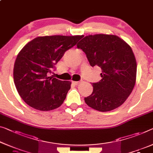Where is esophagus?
<instances>
[{"label":"esophagus","instance_id":"obj_1","mask_svg":"<svg viewBox=\"0 0 153 153\" xmlns=\"http://www.w3.org/2000/svg\"><path fill=\"white\" fill-rule=\"evenodd\" d=\"M73 84H75V85H77V84H80V82H77V81H73Z\"/></svg>","mask_w":153,"mask_h":153}]
</instances>
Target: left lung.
<instances>
[{"mask_svg":"<svg viewBox=\"0 0 153 153\" xmlns=\"http://www.w3.org/2000/svg\"><path fill=\"white\" fill-rule=\"evenodd\" d=\"M77 47L86 53L91 67L102 69L101 80L93 83L86 104L102 112L124 104L136 82V59L130 45L117 36L101 33L85 36Z\"/></svg>","mask_w":153,"mask_h":153,"instance_id":"1","label":"left lung"}]
</instances>
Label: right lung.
<instances>
[{"instance_id":"obj_1","label":"right lung","mask_w":153,"mask_h":153,"mask_svg":"<svg viewBox=\"0 0 153 153\" xmlns=\"http://www.w3.org/2000/svg\"><path fill=\"white\" fill-rule=\"evenodd\" d=\"M82 36H39L20 50L13 67V81L27 104L42 111L62 105L71 88L70 81L49 76L64 53Z\"/></svg>"}]
</instances>
